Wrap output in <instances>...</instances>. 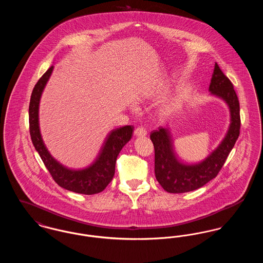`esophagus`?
Segmentation results:
<instances>
[{
    "label": "esophagus",
    "instance_id": "esophagus-1",
    "mask_svg": "<svg viewBox=\"0 0 263 263\" xmlns=\"http://www.w3.org/2000/svg\"><path fill=\"white\" fill-rule=\"evenodd\" d=\"M134 134H135V136H137V137H143V136H146V135H147V131H146L143 127H139L137 129H135Z\"/></svg>",
    "mask_w": 263,
    "mask_h": 263
}]
</instances>
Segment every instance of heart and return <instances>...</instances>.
<instances>
[{
    "label": "heart",
    "instance_id": "b5f03b06",
    "mask_svg": "<svg viewBox=\"0 0 263 263\" xmlns=\"http://www.w3.org/2000/svg\"><path fill=\"white\" fill-rule=\"evenodd\" d=\"M165 110H166V111H168V110H170V107H166V108H165Z\"/></svg>",
    "mask_w": 263,
    "mask_h": 263
}]
</instances>
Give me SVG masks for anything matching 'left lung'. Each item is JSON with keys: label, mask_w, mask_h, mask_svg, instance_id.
I'll return each instance as SVG.
<instances>
[{"label": "left lung", "mask_w": 263, "mask_h": 263, "mask_svg": "<svg viewBox=\"0 0 263 263\" xmlns=\"http://www.w3.org/2000/svg\"><path fill=\"white\" fill-rule=\"evenodd\" d=\"M210 95L225 101L230 111V125L225 137L204 160L183 163L177 160L170 128L159 127L151 133L155 148V175L162 187L170 193H184L204 186L215 178L238 140L240 128L239 102L231 81L215 64L209 86Z\"/></svg>", "instance_id": "left-lung-1"}]
</instances>
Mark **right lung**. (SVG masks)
Wrapping results in <instances>:
<instances>
[{
	"mask_svg": "<svg viewBox=\"0 0 263 263\" xmlns=\"http://www.w3.org/2000/svg\"><path fill=\"white\" fill-rule=\"evenodd\" d=\"M54 66L42 76L32 90L29 102V132L32 144L56 183L69 191L91 195L100 193L112 180L115 163L120 151L132 138L133 126L111 130L105 138L95 162L82 170H72L59 163L46 148L39 127V103L42 92L50 79Z\"/></svg>",
	"mask_w": 263,
	"mask_h": 263,
	"instance_id": "add662e5",
	"label": "right lung"
}]
</instances>
